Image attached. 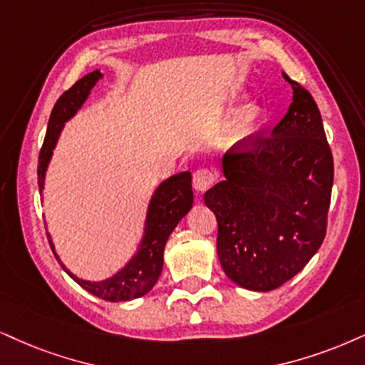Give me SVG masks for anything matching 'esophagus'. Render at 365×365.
Instances as JSON below:
<instances>
[{"mask_svg": "<svg viewBox=\"0 0 365 365\" xmlns=\"http://www.w3.org/2000/svg\"><path fill=\"white\" fill-rule=\"evenodd\" d=\"M215 182V175L209 168H200L193 173V188L198 192H205Z\"/></svg>", "mask_w": 365, "mask_h": 365, "instance_id": "34e87169", "label": "esophagus"}]
</instances>
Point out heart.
<instances>
[{"label":"heart","mask_w":365,"mask_h":365,"mask_svg":"<svg viewBox=\"0 0 365 365\" xmlns=\"http://www.w3.org/2000/svg\"><path fill=\"white\" fill-rule=\"evenodd\" d=\"M264 113L259 106H247L241 113L237 114L236 119L230 123V126L225 133V143L229 146H237L251 140L256 135V131L259 129Z\"/></svg>","instance_id":"obj_1"}]
</instances>
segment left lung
<instances>
[{
    "mask_svg": "<svg viewBox=\"0 0 365 365\" xmlns=\"http://www.w3.org/2000/svg\"><path fill=\"white\" fill-rule=\"evenodd\" d=\"M293 103L271 135L256 133L222 160L225 180L205 192L217 255L229 279L271 292L312 259L327 234L334 158L315 99L284 76Z\"/></svg>",
    "mask_w": 365,
    "mask_h": 365,
    "instance_id": "1",
    "label": "left lung"
}]
</instances>
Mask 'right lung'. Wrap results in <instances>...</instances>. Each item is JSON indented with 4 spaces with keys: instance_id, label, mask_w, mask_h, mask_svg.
I'll return each mask as SVG.
<instances>
[{
    "instance_id": "right-lung-1",
    "label": "right lung",
    "mask_w": 365,
    "mask_h": 365,
    "mask_svg": "<svg viewBox=\"0 0 365 365\" xmlns=\"http://www.w3.org/2000/svg\"><path fill=\"white\" fill-rule=\"evenodd\" d=\"M101 77H103V73L99 71L87 73V76L77 81L71 89L63 92L55 103L48 119L47 135H45L43 145H41L38 155L40 192L43 190L45 172H47L48 161L52 158L63 123L68 121L79 110L81 106L86 103L91 89ZM192 204L193 192L190 172L173 175V177L165 180L151 197L148 215H146L145 236H143L140 249L121 271H118L116 274L104 281H84L66 269L62 262L60 264L66 269V273L76 283H79L86 292L92 293L98 298H103L106 302H129V299L140 298L148 293L158 281L161 269H163L165 244H167L173 229L177 227V224L182 220V217H185L187 212L192 209ZM48 242L53 251V244L50 241V237ZM55 257L58 259L57 255H55Z\"/></svg>"
}]
</instances>
